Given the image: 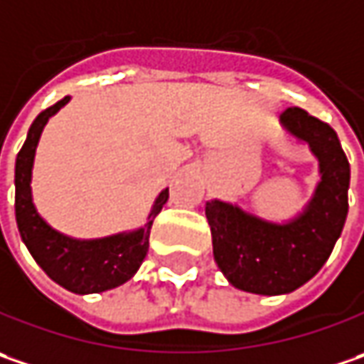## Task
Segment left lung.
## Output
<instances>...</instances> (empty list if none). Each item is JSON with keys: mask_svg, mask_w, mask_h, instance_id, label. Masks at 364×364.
<instances>
[{"mask_svg": "<svg viewBox=\"0 0 364 364\" xmlns=\"http://www.w3.org/2000/svg\"><path fill=\"white\" fill-rule=\"evenodd\" d=\"M281 122L320 161L322 181L308 210L279 226L218 199L205 203L220 271L234 287L259 295H281L308 283L328 261L348 213L350 165L332 126L301 107H287Z\"/></svg>", "mask_w": 364, "mask_h": 364, "instance_id": "1", "label": "left lung"}]
</instances>
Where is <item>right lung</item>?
Here are the masks:
<instances>
[{
  "label": "right lung",
  "mask_w": 364,
  "mask_h": 364,
  "mask_svg": "<svg viewBox=\"0 0 364 364\" xmlns=\"http://www.w3.org/2000/svg\"><path fill=\"white\" fill-rule=\"evenodd\" d=\"M67 102L69 97H63L60 102H56L55 105L46 107L42 114H38V118L34 119V124L28 130V138L22 151L18 152L16 222L30 255L55 283L73 293L107 291L132 279L138 267L144 261L149 252L152 220L166 203L168 189H165L154 201V208L144 228L130 234H116L102 240H73L50 228L34 210L30 179H32V163H34V152L42 128L48 118L55 116Z\"/></svg>",
  "instance_id": "1"
}]
</instances>
